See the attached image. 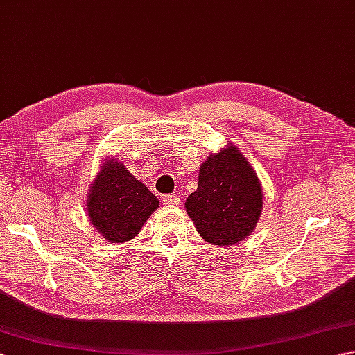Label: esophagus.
Returning <instances> with one entry per match:
<instances>
[{
    "label": "esophagus",
    "instance_id": "1",
    "mask_svg": "<svg viewBox=\"0 0 355 355\" xmlns=\"http://www.w3.org/2000/svg\"><path fill=\"white\" fill-rule=\"evenodd\" d=\"M163 202L166 206H177L180 202V198L177 195H166V197H163Z\"/></svg>",
    "mask_w": 355,
    "mask_h": 355
}]
</instances>
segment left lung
<instances>
[{
    "mask_svg": "<svg viewBox=\"0 0 355 355\" xmlns=\"http://www.w3.org/2000/svg\"><path fill=\"white\" fill-rule=\"evenodd\" d=\"M262 206L258 175L230 143L201 164L197 191L184 202L201 238L220 247L238 244L250 235Z\"/></svg>",
    "mask_w": 355,
    "mask_h": 355,
    "instance_id": "obj_1",
    "label": "left lung"
}]
</instances>
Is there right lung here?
I'll return each mask as SVG.
<instances>
[{
	"instance_id": "add662e5",
	"label": "right lung",
	"mask_w": 355,
	"mask_h": 355,
	"mask_svg": "<svg viewBox=\"0 0 355 355\" xmlns=\"http://www.w3.org/2000/svg\"><path fill=\"white\" fill-rule=\"evenodd\" d=\"M157 207L155 195L123 163L116 158L102 163L89 187L87 210L93 227L108 243L120 244L132 239Z\"/></svg>"
}]
</instances>
